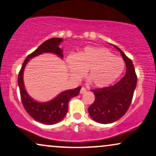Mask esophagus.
<instances>
[{
  "mask_svg": "<svg viewBox=\"0 0 156 156\" xmlns=\"http://www.w3.org/2000/svg\"><path fill=\"white\" fill-rule=\"evenodd\" d=\"M86 92V89L84 87H82L81 89H80V94H84Z\"/></svg>",
  "mask_w": 156,
  "mask_h": 156,
  "instance_id": "34e87169",
  "label": "esophagus"
}]
</instances>
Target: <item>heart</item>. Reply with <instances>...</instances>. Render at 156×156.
<instances>
[{
	"mask_svg": "<svg viewBox=\"0 0 156 156\" xmlns=\"http://www.w3.org/2000/svg\"><path fill=\"white\" fill-rule=\"evenodd\" d=\"M69 73L74 79H80L86 71V77L94 86L105 88L120 78L125 69L122 58L113 55L103 47L86 46L67 58Z\"/></svg>",
	"mask_w": 156,
	"mask_h": 156,
	"instance_id": "heart-1",
	"label": "heart"
}]
</instances>
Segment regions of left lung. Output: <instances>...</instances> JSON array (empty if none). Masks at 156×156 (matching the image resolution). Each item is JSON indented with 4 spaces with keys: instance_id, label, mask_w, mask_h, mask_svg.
<instances>
[{
    "instance_id": "1",
    "label": "left lung",
    "mask_w": 156,
    "mask_h": 156,
    "mask_svg": "<svg viewBox=\"0 0 156 156\" xmlns=\"http://www.w3.org/2000/svg\"><path fill=\"white\" fill-rule=\"evenodd\" d=\"M113 46L119 51L126 63L125 76L115 85L91 90L95 100L88 108L91 119L102 124L113 123L124 115L132 102L137 82L132 60L119 47Z\"/></svg>"
}]
</instances>
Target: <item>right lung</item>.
Listing matches in <instances>:
<instances>
[{"label":"right lung","mask_w":156,"mask_h":156,"mask_svg":"<svg viewBox=\"0 0 156 156\" xmlns=\"http://www.w3.org/2000/svg\"><path fill=\"white\" fill-rule=\"evenodd\" d=\"M62 41V38L53 37L43 43L37 47V49L26 57L21 70L19 73L18 86L20 88L22 105L27 113L33 119L43 124L52 125L61 121L68 110L69 101L72 97H76L79 94L81 87L78 86L74 89L64 91L48 102H37L28 94L24 87L23 80L24 68L30 59L42 54H54L61 59H63V51L61 48H59V45Z\"/></svg>","instance_id":"right-lung-1"}]
</instances>
